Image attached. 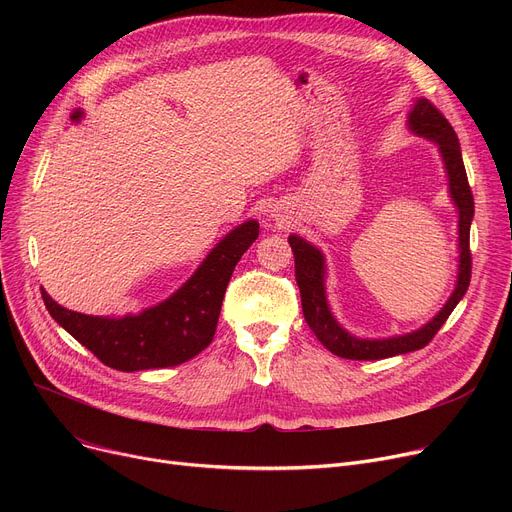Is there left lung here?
<instances>
[{
  "instance_id": "obj_1",
  "label": "left lung",
  "mask_w": 512,
  "mask_h": 512,
  "mask_svg": "<svg viewBox=\"0 0 512 512\" xmlns=\"http://www.w3.org/2000/svg\"><path fill=\"white\" fill-rule=\"evenodd\" d=\"M407 126L417 137H423L438 145V151L444 161V170L448 176V193L459 213V274H456L454 290L448 297L446 305L427 321L419 330L409 334L390 336V338H359L351 332H346L338 319L334 317L328 294H326V257L309 240L299 234L288 236V245L294 253V276L301 288V305L303 315L317 340L324 344L332 355L342 359L355 361H378L396 355L413 353L423 348L436 332L444 326L448 315L465 297V292L471 282V253H469V230L473 222V195L469 188L459 137L448 124V120L436 110V105L429 103L423 97H417Z\"/></svg>"
}]
</instances>
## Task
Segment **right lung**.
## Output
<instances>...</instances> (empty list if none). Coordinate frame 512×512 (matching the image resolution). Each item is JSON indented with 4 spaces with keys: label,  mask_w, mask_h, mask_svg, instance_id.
Segmentation results:
<instances>
[{
    "label": "right lung",
    "mask_w": 512,
    "mask_h": 512,
    "mask_svg": "<svg viewBox=\"0 0 512 512\" xmlns=\"http://www.w3.org/2000/svg\"><path fill=\"white\" fill-rule=\"evenodd\" d=\"M83 116L85 112L78 107L70 120L80 122ZM257 236L255 220L236 226L172 297L137 315L76 313L58 305L45 290L41 292L43 303L49 315L107 367L118 371L174 367L199 355L213 340L230 276Z\"/></svg>",
    "instance_id": "right-lung-1"
}]
</instances>
